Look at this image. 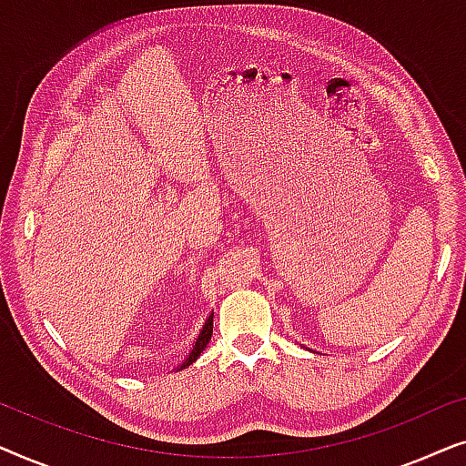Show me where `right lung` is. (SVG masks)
Returning <instances> with one entry per match:
<instances>
[{
	"label": "right lung",
	"mask_w": 466,
	"mask_h": 466,
	"mask_svg": "<svg viewBox=\"0 0 466 466\" xmlns=\"http://www.w3.org/2000/svg\"><path fill=\"white\" fill-rule=\"evenodd\" d=\"M212 330H214V309H212V314L208 316V320H206V324H203V329L199 330V335H197V339H195V343H193V348H190L188 356L182 360L180 369L193 365V362H195L197 359H199V354L203 352V350H206L209 339H212Z\"/></svg>",
	"instance_id": "obj_1"
}]
</instances>
